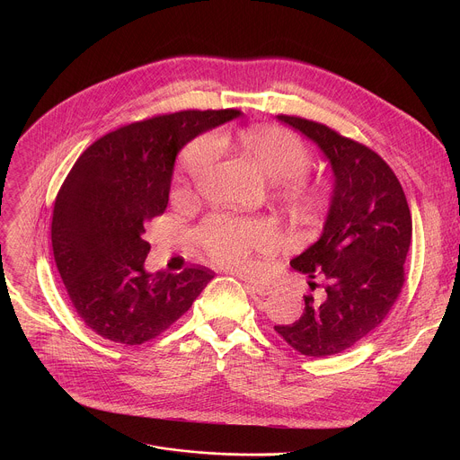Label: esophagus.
<instances>
[{
  "label": "esophagus",
  "mask_w": 460,
  "mask_h": 460,
  "mask_svg": "<svg viewBox=\"0 0 460 460\" xmlns=\"http://www.w3.org/2000/svg\"><path fill=\"white\" fill-rule=\"evenodd\" d=\"M243 288L249 295H258V296H266L271 293V288L268 284H260V282H252V280H245Z\"/></svg>",
  "instance_id": "esophagus-1"
}]
</instances>
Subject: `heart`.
<instances>
[{"instance_id":"obj_1","label":"heart","mask_w":460,"mask_h":460,"mask_svg":"<svg viewBox=\"0 0 460 460\" xmlns=\"http://www.w3.org/2000/svg\"><path fill=\"white\" fill-rule=\"evenodd\" d=\"M229 140L227 135L220 137ZM236 142L242 151L268 178L280 181L282 189L300 209H314L322 200V189L311 183L304 172L311 165L309 147L288 128L249 127L240 130ZM220 156L218 138L204 135L194 138L181 153V172L187 181L202 180ZM206 252L233 270L249 266L252 252H270L279 243L273 224L261 218H233L226 215L209 217L196 231Z\"/></svg>"}]
</instances>
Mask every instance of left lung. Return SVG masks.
<instances>
[{
    "instance_id": "1",
    "label": "left lung",
    "mask_w": 460,
    "mask_h": 460,
    "mask_svg": "<svg viewBox=\"0 0 460 460\" xmlns=\"http://www.w3.org/2000/svg\"><path fill=\"white\" fill-rule=\"evenodd\" d=\"M318 146L333 171V194L320 238L291 260L318 296L305 295L302 316L275 332L298 353L322 358L367 337L404 286L411 213L402 185L369 147L323 123L277 116ZM320 278L322 285L314 280Z\"/></svg>"
}]
</instances>
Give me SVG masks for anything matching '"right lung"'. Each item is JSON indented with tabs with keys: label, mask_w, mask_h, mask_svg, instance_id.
<instances>
[{
	"label": "right lung",
	"mask_w": 460,
	"mask_h": 460,
	"mask_svg": "<svg viewBox=\"0 0 460 460\" xmlns=\"http://www.w3.org/2000/svg\"><path fill=\"white\" fill-rule=\"evenodd\" d=\"M242 112L180 111L123 125L87 147L54 202L52 251L87 327L123 346L156 339L211 282L202 266L147 273L146 226L164 215L174 160L194 137Z\"/></svg>",
	"instance_id": "obj_1"
}]
</instances>
